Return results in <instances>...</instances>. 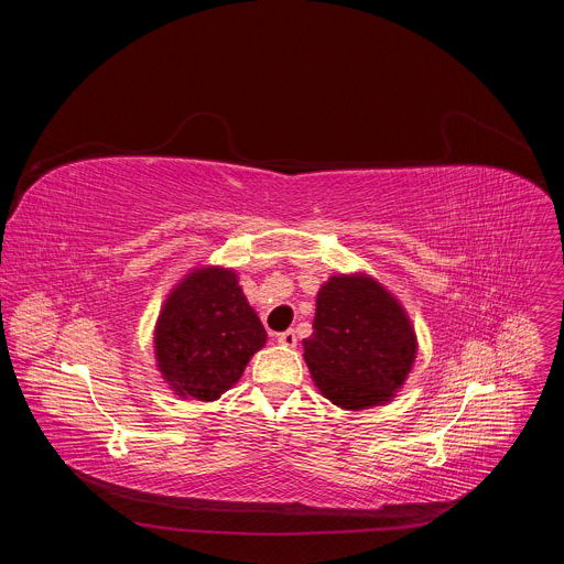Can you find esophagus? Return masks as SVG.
<instances>
[{
	"label": "esophagus",
	"instance_id": "1",
	"mask_svg": "<svg viewBox=\"0 0 564 564\" xmlns=\"http://www.w3.org/2000/svg\"><path fill=\"white\" fill-rule=\"evenodd\" d=\"M276 341L281 344V346H288V348H294L296 346V333L294 330H285V333H281V335H276Z\"/></svg>",
	"mask_w": 564,
	"mask_h": 564
}]
</instances>
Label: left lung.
Instances as JSON below:
<instances>
[{
    "mask_svg": "<svg viewBox=\"0 0 564 564\" xmlns=\"http://www.w3.org/2000/svg\"><path fill=\"white\" fill-rule=\"evenodd\" d=\"M305 364L346 411L388 401L415 359V335L399 303L368 276H333L316 294Z\"/></svg>",
    "mask_w": 564,
    "mask_h": 564,
    "instance_id": "1",
    "label": "left lung"
}]
</instances>
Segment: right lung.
<instances>
[{"label": "right lung", "mask_w": 564, "mask_h": 564, "mask_svg": "<svg viewBox=\"0 0 564 564\" xmlns=\"http://www.w3.org/2000/svg\"><path fill=\"white\" fill-rule=\"evenodd\" d=\"M265 337L236 274L203 268L170 294L158 318V368L178 394L214 401L243 375Z\"/></svg>", "instance_id": "obj_1"}]
</instances>
